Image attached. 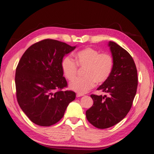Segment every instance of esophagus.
<instances>
[{"instance_id":"obj_1","label":"esophagus","mask_w":154,"mask_h":154,"mask_svg":"<svg viewBox=\"0 0 154 154\" xmlns=\"http://www.w3.org/2000/svg\"><path fill=\"white\" fill-rule=\"evenodd\" d=\"M84 94H83V93H77V97H81V96H83Z\"/></svg>"}]
</instances>
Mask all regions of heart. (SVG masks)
I'll return each instance as SVG.
<instances>
[{"label":"heart","instance_id":"b5f03b06","mask_svg":"<svg viewBox=\"0 0 154 154\" xmlns=\"http://www.w3.org/2000/svg\"><path fill=\"white\" fill-rule=\"evenodd\" d=\"M74 56L76 63L69 56L65 57L61 61L63 74L69 81L76 77L77 65L85 68L84 77L78 78L69 84V87L72 91L86 93L95 87L96 82L103 83L109 77L113 68V59L109 54H100L98 51L88 47L78 51Z\"/></svg>","mask_w":154,"mask_h":154}]
</instances>
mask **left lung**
<instances>
[{"mask_svg": "<svg viewBox=\"0 0 154 154\" xmlns=\"http://www.w3.org/2000/svg\"><path fill=\"white\" fill-rule=\"evenodd\" d=\"M113 59V68L108 79L97 90L107 93L91 95L93 105L86 111L90 123L99 129L116 125L130 110L137 87V72L131 56L115 42L108 43Z\"/></svg>", "mask_w": 154, "mask_h": 154, "instance_id": "8db88e82", "label": "left lung"}]
</instances>
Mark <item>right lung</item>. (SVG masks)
Returning a JSON list of instances; mask_svg holds the SVG:
<instances>
[{"label": "right lung", "instance_id": "right-lung-1", "mask_svg": "<svg viewBox=\"0 0 154 154\" xmlns=\"http://www.w3.org/2000/svg\"><path fill=\"white\" fill-rule=\"evenodd\" d=\"M75 48L45 39L31 45L21 57L15 74L17 98L21 109L35 124L47 127L57 123L75 99V92L61 91L67 85L61 61Z\"/></svg>", "mask_w": 154, "mask_h": 154}]
</instances>
